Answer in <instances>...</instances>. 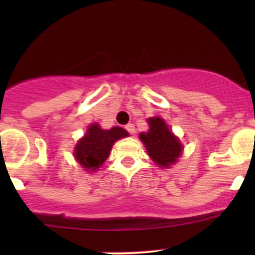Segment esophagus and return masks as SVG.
Returning <instances> with one entry per match:
<instances>
[{
  "instance_id": "obj_1",
  "label": "esophagus",
  "mask_w": 255,
  "mask_h": 255,
  "mask_svg": "<svg viewBox=\"0 0 255 255\" xmlns=\"http://www.w3.org/2000/svg\"><path fill=\"white\" fill-rule=\"evenodd\" d=\"M125 128H126V130L129 133V134H133V133L135 132V127H134V125H132V123H128Z\"/></svg>"
}]
</instances>
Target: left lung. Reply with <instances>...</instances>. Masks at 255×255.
<instances>
[{
    "instance_id": "1",
    "label": "left lung",
    "mask_w": 255,
    "mask_h": 255,
    "mask_svg": "<svg viewBox=\"0 0 255 255\" xmlns=\"http://www.w3.org/2000/svg\"><path fill=\"white\" fill-rule=\"evenodd\" d=\"M148 123L149 130L146 133H140V140L144 143L154 163L163 168H168L175 163L181 154V144L170 132L165 121L160 117L149 118Z\"/></svg>"
}]
</instances>
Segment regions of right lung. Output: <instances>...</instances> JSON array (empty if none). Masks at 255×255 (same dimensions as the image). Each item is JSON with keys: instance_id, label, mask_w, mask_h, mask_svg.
I'll return each instance as SVG.
<instances>
[{"instance_id": "obj_1", "label": "right lung", "mask_w": 255, "mask_h": 255, "mask_svg": "<svg viewBox=\"0 0 255 255\" xmlns=\"http://www.w3.org/2000/svg\"><path fill=\"white\" fill-rule=\"evenodd\" d=\"M125 137H128V132L123 128L102 129L97 123H94L89 127L85 137L76 144V160L86 170L96 171L109 158L113 143Z\"/></svg>"}]
</instances>
